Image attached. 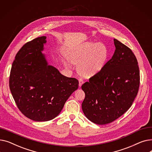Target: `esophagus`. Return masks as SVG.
<instances>
[{"label": "esophagus", "instance_id": "obj_1", "mask_svg": "<svg viewBox=\"0 0 152 152\" xmlns=\"http://www.w3.org/2000/svg\"><path fill=\"white\" fill-rule=\"evenodd\" d=\"M84 84V81L82 78H79V86L81 87L82 85Z\"/></svg>", "mask_w": 152, "mask_h": 152}]
</instances>
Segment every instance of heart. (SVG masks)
Segmentation results:
<instances>
[{"instance_id":"heart-1","label":"heart","mask_w":152,"mask_h":152,"mask_svg":"<svg viewBox=\"0 0 152 152\" xmlns=\"http://www.w3.org/2000/svg\"><path fill=\"white\" fill-rule=\"evenodd\" d=\"M108 50L102 43L85 42L71 48L66 53V57L73 63H77L79 73L86 77H91L105 66L108 57ZM69 61L64 64L71 68Z\"/></svg>"}]
</instances>
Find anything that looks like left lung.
<instances>
[{
	"mask_svg": "<svg viewBox=\"0 0 152 152\" xmlns=\"http://www.w3.org/2000/svg\"><path fill=\"white\" fill-rule=\"evenodd\" d=\"M115 51L103 68L82 85L83 113L92 123L114 121L131 107L140 84L138 62L132 50L114 39Z\"/></svg>",
	"mask_w": 152,
	"mask_h": 152,
	"instance_id": "obj_1",
	"label": "left lung"
}]
</instances>
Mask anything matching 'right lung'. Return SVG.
Instances as JSON below:
<instances>
[{
  "label": "right lung",
  "mask_w": 152,
  "mask_h": 152,
  "mask_svg": "<svg viewBox=\"0 0 152 152\" xmlns=\"http://www.w3.org/2000/svg\"><path fill=\"white\" fill-rule=\"evenodd\" d=\"M46 42V37L41 36L24 45L15 56L9 79L18 109L35 121L57 117L79 85L77 79L63 76L48 65L42 52Z\"/></svg>",
  "instance_id": "add662e5"
}]
</instances>
